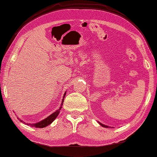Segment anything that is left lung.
Instances as JSON below:
<instances>
[{
    "mask_svg": "<svg viewBox=\"0 0 157 157\" xmlns=\"http://www.w3.org/2000/svg\"><path fill=\"white\" fill-rule=\"evenodd\" d=\"M100 123V125H101V126H102L103 127H109L108 126H107V125H105V124H102V123Z\"/></svg>",
    "mask_w": 157,
    "mask_h": 157,
    "instance_id": "8db88e82",
    "label": "left lung"
}]
</instances>
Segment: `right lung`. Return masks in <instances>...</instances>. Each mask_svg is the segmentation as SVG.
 I'll return each mask as SVG.
<instances>
[{
    "mask_svg": "<svg viewBox=\"0 0 157 157\" xmlns=\"http://www.w3.org/2000/svg\"><path fill=\"white\" fill-rule=\"evenodd\" d=\"M65 95H66V93L64 94V95H63V98L65 97ZM62 105H61V107H59V109L58 110H57L55 112H54L53 113H52L51 115L49 116L48 118H46V119H44V120L41 121V122H39V123H34V124H28L27 123L28 125H30L31 127H36V128H43V127H46V126L49 125L50 124H51L55 118H57V116H58V114L59 113V111L61 110V109H62V105H63V99L62 101ZM18 119H19L18 118ZM21 122H23L21 120H20Z\"/></svg>",
    "mask_w": 157,
    "mask_h": 157,
    "instance_id": "add662e5",
    "label": "right lung"
}]
</instances>
